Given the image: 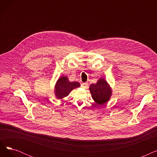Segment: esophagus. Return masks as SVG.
<instances>
[{"mask_svg": "<svg viewBox=\"0 0 157 157\" xmlns=\"http://www.w3.org/2000/svg\"><path fill=\"white\" fill-rule=\"evenodd\" d=\"M87 86H88L87 83H83L81 84V87L83 88H86L87 87Z\"/></svg>", "mask_w": 157, "mask_h": 157, "instance_id": "34e87169", "label": "esophagus"}]
</instances>
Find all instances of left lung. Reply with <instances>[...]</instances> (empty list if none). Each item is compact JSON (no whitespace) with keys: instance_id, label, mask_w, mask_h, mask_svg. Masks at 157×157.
<instances>
[{"instance_id":"obj_1","label":"left lung","mask_w":157,"mask_h":157,"mask_svg":"<svg viewBox=\"0 0 157 157\" xmlns=\"http://www.w3.org/2000/svg\"><path fill=\"white\" fill-rule=\"evenodd\" d=\"M90 92L97 105H104L109 101L112 95V89L104 78H100L95 84L90 86Z\"/></svg>"}]
</instances>
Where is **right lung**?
I'll return each instance as SVG.
<instances>
[{"instance_id": "1", "label": "right lung", "mask_w": 157, "mask_h": 157, "mask_svg": "<svg viewBox=\"0 0 157 157\" xmlns=\"http://www.w3.org/2000/svg\"><path fill=\"white\" fill-rule=\"evenodd\" d=\"M80 86L78 82H70L67 76H61L57 80L55 86V95L58 99H62L68 96L70 92L74 88Z\"/></svg>"}]
</instances>
